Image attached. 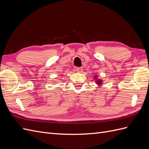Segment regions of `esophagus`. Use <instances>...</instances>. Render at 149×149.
<instances>
[{
	"mask_svg": "<svg viewBox=\"0 0 149 149\" xmlns=\"http://www.w3.org/2000/svg\"><path fill=\"white\" fill-rule=\"evenodd\" d=\"M76 70L77 71V72H78V73H82L83 71V68L82 67H77Z\"/></svg>",
	"mask_w": 149,
	"mask_h": 149,
	"instance_id": "1",
	"label": "esophagus"
}]
</instances>
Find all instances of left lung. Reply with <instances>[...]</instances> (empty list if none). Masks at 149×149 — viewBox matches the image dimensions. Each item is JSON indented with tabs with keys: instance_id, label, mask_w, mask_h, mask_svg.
<instances>
[{
	"instance_id": "obj_1",
	"label": "left lung",
	"mask_w": 149,
	"mask_h": 149,
	"mask_svg": "<svg viewBox=\"0 0 149 149\" xmlns=\"http://www.w3.org/2000/svg\"><path fill=\"white\" fill-rule=\"evenodd\" d=\"M101 83H102L101 80H97V84H101Z\"/></svg>"
}]
</instances>
